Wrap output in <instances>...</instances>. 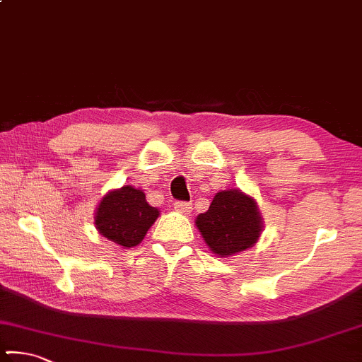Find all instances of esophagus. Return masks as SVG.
Segmentation results:
<instances>
[{"label":"esophagus","mask_w":362,"mask_h":362,"mask_svg":"<svg viewBox=\"0 0 362 362\" xmlns=\"http://www.w3.org/2000/svg\"><path fill=\"white\" fill-rule=\"evenodd\" d=\"M173 206H175L176 211L181 212V214H189L192 211V204L187 202V201H176L175 204H173Z\"/></svg>","instance_id":"34e87169"}]
</instances>
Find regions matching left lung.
I'll return each instance as SVG.
<instances>
[{
  "label": "left lung",
  "instance_id": "obj_1",
  "mask_svg": "<svg viewBox=\"0 0 362 362\" xmlns=\"http://www.w3.org/2000/svg\"><path fill=\"white\" fill-rule=\"evenodd\" d=\"M261 223L255 199L238 189L217 192L209 211L196 220L209 248L218 256H230L253 246L263 228Z\"/></svg>",
  "mask_w": 362,
  "mask_h": 362
}]
</instances>
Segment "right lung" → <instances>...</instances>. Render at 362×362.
<instances>
[{"instance_id": "add662e5", "label": "right lung", "mask_w": 362, "mask_h": 362, "mask_svg": "<svg viewBox=\"0 0 362 362\" xmlns=\"http://www.w3.org/2000/svg\"><path fill=\"white\" fill-rule=\"evenodd\" d=\"M158 214V209L145 201L142 191L124 186L103 197L94 223L103 237L125 248H132L142 242Z\"/></svg>"}]
</instances>
